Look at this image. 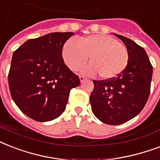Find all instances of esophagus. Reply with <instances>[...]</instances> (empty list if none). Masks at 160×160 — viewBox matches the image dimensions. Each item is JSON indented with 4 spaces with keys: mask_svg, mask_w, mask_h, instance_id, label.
I'll list each match as a JSON object with an SVG mask.
<instances>
[{
    "mask_svg": "<svg viewBox=\"0 0 160 160\" xmlns=\"http://www.w3.org/2000/svg\"><path fill=\"white\" fill-rule=\"evenodd\" d=\"M86 80V78L84 76V75H80V82H83V81H85V80Z\"/></svg>",
    "mask_w": 160,
    "mask_h": 160,
    "instance_id": "34e87169",
    "label": "esophagus"
}]
</instances>
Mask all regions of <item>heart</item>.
I'll list each match as a JSON object with an SVG mask.
<instances>
[{
  "label": "heart",
  "mask_w": 160,
  "mask_h": 160,
  "mask_svg": "<svg viewBox=\"0 0 160 160\" xmlns=\"http://www.w3.org/2000/svg\"><path fill=\"white\" fill-rule=\"evenodd\" d=\"M63 59L72 70L80 69L89 59L90 65L83 72L94 75L99 73L103 79H112L121 74L129 61L126 47L106 35H90L79 40L70 39L62 51Z\"/></svg>",
  "instance_id": "1"
}]
</instances>
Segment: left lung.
Listing matches in <instances>:
<instances>
[{"instance_id":"obj_1","label":"left lung","mask_w":160,"mask_h":160,"mask_svg":"<svg viewBox=\"0 0 160 160\" xmlns=\"http://www.w3.org/2000/svg\"><path fill=\"white\" fill-rule=\"evenodd\" d=\"M126 46L129 61L125 70L112 79L93 80L90 97L95 117L107 124L118 125L140 113L146 104L151 85L153 66L141 46L114 34Z\"/></svg>"}]
</instances>
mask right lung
Returning <instances> with one entry per match:
<instances>
[{"label":"right lung","instance_id":"right-lung-1","mask_svg":"<svg viewBox=\"0 0 160 160\" xmlns=\"http://www.w3.org/2000/svg\"><path fill=\"white\" fill-rule=\"evenodd\" d=\"M73 32H54L26 41L14 51L9 89L14 102L34 120L46 122L65 111L80 78L65 65L62 49Z\"/></svg>","mask_w":160,"mask_h":160}]
</instances>
